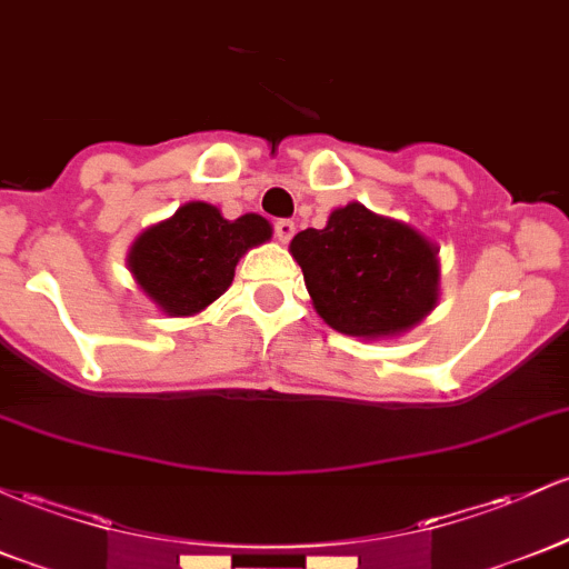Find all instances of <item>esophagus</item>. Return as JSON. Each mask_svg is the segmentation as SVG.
I'll use <instances>...</instances> for the list:
<instances>
[{"label":"esophagus","mask_w":569,"mask_h":569,"mask_svg":"<svg viewBox=\"0 0 569 569\" xmlns=\"http://www.w3.org/2000/svg\"><path fill=\"white\" fill-rule=\"evenodd\" d=\"M297 227L295 221H289V218H280V221H274V237H278L280 242H289L291 237H295Z\"/></svg>","instance_id":"1"}]
</instances>
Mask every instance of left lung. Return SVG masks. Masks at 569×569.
<instances>
[{
  "label": "left lung",
  "mask_w": 569,
  "mask_h": 569,
  "mask_svg": "<svg viewBox=\"0 0 569 569\" xmlns=\"http://www.w3.org/2000/svg\"><path fill=\"white\" fill-rule=\"evenodd\" d=\"M323 323L378 340L413 329L437 305V246L418 229L351 202L323 229H305L289 246Z\"/></svg>",
  "instance_id": "obj_1"
}]
</instances>
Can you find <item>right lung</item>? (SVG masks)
Returning a JSON list of instances; mask_svg holds the SVG:
<instances>
[{"instance_id":"1","label":"right lung","mask_w":569,"mask_h":569,"mask_svg":"<svg viewBox=\"0 0 569 569\" xmlns=\"http://www.w3.org/2000/svg\"><path fill=\"white\" fill-rule=\"evenodd\" d=\"M270 237L267 218L246 213L227 221L216 204L189 202L137 237L127 264L159 310L193 316L232 286L240 256Z\"/></svg>"}]
</instances>
